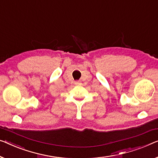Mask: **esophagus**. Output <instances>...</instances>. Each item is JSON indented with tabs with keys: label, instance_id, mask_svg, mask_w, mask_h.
I'll return each mask as SVG.
<instances>
[{
	"label": "esophagus",
	"instance_id": "esophagus-1",
	"mask_svg": "<svg viewBox=\"0 0 158 158\" xmlns=\"http://www.w3.org/2000/svg\"><path fill=\"white\" fill-rule=\"evenodd\" d=\"M74 84H79V81H75Z\"/></svg>",
	"mask_w": 158,
	"mask_h": 158
}]
</instances>
